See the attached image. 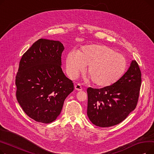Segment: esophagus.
<instances>
[{
	"mask_svg": "<svg viewBox=\"0 0 154 154\" xmlns=\"http://www.w3.org/2000/svg\"><path fill=\"white\" fill-rule=\"evenodd\" d=\"M75 89L77 91H82V87L80 84H77L76 85H75Z\"/></svg>",
	"mask_w": 154,
	"mask_h": 154,
	"instance_id": "obj_1",
	"label": "esophagus"
}]
</instances>
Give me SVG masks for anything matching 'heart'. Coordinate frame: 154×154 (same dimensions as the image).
Listing matches in <instances>:
<instances>
[{"label": "heart", "instance_id": "b5f03b06", "mask_svg": "<svg viewBox=\"0 0 154 154\" xmlns=\"http://www.w3.org/2000/svg\"><path fill=\"white\" fill-rule=\"evenodd\" d=\"M67 72L72 79L76 78L88 66L87 73L92 83L100 87L115 84L127 69L124 57L110 47L93 44L85 46L79 52L70 51L66 57Z\"/></svg>", "mask_w": 154, "mask_h": 154}]
</instances>
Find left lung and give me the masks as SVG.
<instances>
[{
  "mask_svg": "<svg viewBox=\"0 0 154 154\" xmlns=\"http://www.w3.org/2000/svg\"><path fill=\"white\" fill-rule=\"evenodd\" d=\"M141 72L135 60L117 82L101 88L88 87L87 116L92 123L100 127L119 124L133 111L138 102Z\"/></svg>",
  "mask_w": 154,
  "mask_h": 154,
  "instance_id": "8db88e82",
  "label": "left lung"
}]
</instances>
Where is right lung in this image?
<instances>
[{
	"label": "right lung",
	"mask_w": 154,
	"mask_h": 154,
	"mask_svg": "<svg viewBox=\"0 0 154 154\" xmlns=\"http://www.w3.org/2000/svg\"><path fill=\"white\" fill-rule=\"evenodd\" d=\"M64 49L59 41L40 38L23 54L15 77L16 97L36 122L49 124L61 112L74 84L62 70Z\"/></svg>",
	"instance_id": "1"
}]
</instances>
